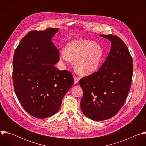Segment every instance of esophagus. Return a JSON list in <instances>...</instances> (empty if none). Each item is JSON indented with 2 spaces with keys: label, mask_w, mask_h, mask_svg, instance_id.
<instances>
[{
  "label": "esophagus",
  "mask_w": 146,
  "mask_h": 146,
  "mask_svg": "<svg viewBox=\"0 0 146 146\" xmlns=\"http://www.w3.org/2000/svg\"><path fill=\"white\" fill-rule=\"evenodd\" d=\"M73 78H74V83H75V84H76V83H77V82L79 81L78 78L76 76H74Z\"/></svg>",
  "instance_id": "1"
}]
</instances>
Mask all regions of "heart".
Returning <instances> with one entry per match:
<instances>
[{"label":"heart","mask_w":146,"mask_h":146,"mask_svg":"<svg viewBox=\"0 0 146 146\" xmlns=\"http://www.w3.org/2000/svg\"><path fill=\"white\" fill-rule=\"evenodd\" d=\"M103 56L102 46L90 40H74L59 53V59L64 64L74 60L76 72L81 76H89L98 69Z\"/></svg>","instance_id":"b5f03b06"}]
</instances>
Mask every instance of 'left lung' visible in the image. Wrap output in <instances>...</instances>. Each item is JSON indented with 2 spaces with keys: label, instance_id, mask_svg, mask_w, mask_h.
I'll return each instance as SVG.
<instances>
[{
  "label": "left lung",
  "instance_id": "obj_1",
  "mask_svg": "<svg viewBox=\"0 0 146 146\" xmlns=\"http://www.w3.org/2000/svg\"><path fill=\"white\" fill-rule=\"evenodd\" d=\"M100 36L110 41V51L96 72L79 81L83 91L81 111L95 121L109 119L119 111L129 92L133 74L132 58L123 41L112 35Z\"/></svg>",
  "mask_w": 146,
  "mask_h": 146
}]
</instances>
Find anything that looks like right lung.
Instances as JSON below:
<instances>
[{"label": "right lung", "mask_w": 146, "mask_h": 146, "mask_svg": "<svg viewBox=\"0 0 146 146\" xmlns=\"http://www.w3.org/2000/svg\"><path fill=\"white\" fill-rule=\"evenodd\" d=\"M58 28L29 32L17 47L13 65L15 93L25 110L37 118L55 114L74 83L72 73L55 64L59 50L52 38Z\"/></svg>", "instance_id": "obj_1"}]
</instances>
